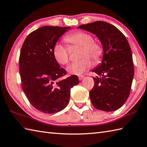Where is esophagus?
Returning a JSON list of instances; mask_svg holds the SVG:
<instances>
[{"label":"esophagus","mask_w":147,"mask_h":147,"mask_svg":"<svg viewBox=\"0 0 147 147\" xmlns=\"http://www.w3.org/2000/svg\"><path fill=\"white\" fill-rule=\"evenodd\" d=\"M84 76H79V79L80 80H83L84 79Z\"/></svg>","instance_id":"34e87169"}]
</instances>
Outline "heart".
Instances as JSON below:
<instances>
[{
    "instance_id": "1",
    "label": "heart",
    "mask_w": 147,
    "mask_h": 147,
    "mask_svg": "<svg viewBox=\"0 0 147 147\" xmlns=\"http://www.w3.org/2000/svg\"><path fill=\"white\" fill-rule=\"evenodd\" d=\"M65 41L71 45L82 47L80 57L83 58L82 59L73 62L67 67V71L70 74L77 76L82 75L92 67V63L89 58L95 63L99 62L102 58L103 55L102 47L98 43L93 41L92 36L87 32H74L67 35L65 38ZM53 53L55 58L58 63L62 65L68 63L69 61V55L66 47L57 43L53 47Z\"/></svg>"
}]
</instances>
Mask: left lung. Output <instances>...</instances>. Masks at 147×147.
<instances>
[{
    "mask_svg": "<svg viewBox=\"0 0 147 147\" xmlns=\"http://www.w3.org/2000/svg\"><path fill=\"white\" fill-rule=\"evenodd\" d=\"M79 29L95 34L102 46L101 63L92 71L94 86L90 91L91 102L96 109L114 111L128 99L134 76L132 53L126 37L115 26L104 21L80 25Z\"/></svg>",
    "mask_w": 147,
    "mask_h": 147,
    "instance_id": "left-lung-1",
    "label": "left lung"
}]
</instances>
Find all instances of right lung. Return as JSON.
Segmentation results:
<instances>
[{"mask_svg":"<svg viewBox=\"0 0 147 147\" xmlns=\"http://www.w3.org/2000/svg\"><path fill=\"white\" fill-rule=\"evenodd\" d=\"M71 27L45 26L29 34L19 57L22 88L32 106L40 111L53 114L69 102L71 88L79 83L77 76L60 79L66 70L53 56L58 39Z\"/></svg>","mask_w":147,"mask_h":147,"instance_id":"obj_1","label":"right lung"}]
</instances>
